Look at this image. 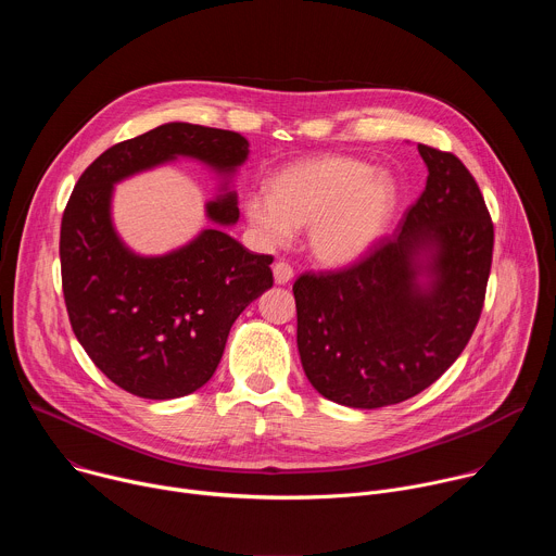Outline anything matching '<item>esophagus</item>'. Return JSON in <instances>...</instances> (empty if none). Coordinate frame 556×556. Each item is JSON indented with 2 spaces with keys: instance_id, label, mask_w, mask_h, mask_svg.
<instances>
[{
  "instance_id": "esophagus-1",
  "label": "esophagus",
  "mask_w": 556,
  "mask_h": 556,
  "mask_svg": "<svg viewBox=\"0 0 556 556\" xmlns=\"http://www.w3.org/2000/svg\"><path fill=\"white\" fill-rule=\"evenodd\" d=\"M273 275H275V281L277 283H288L290 279H292V275H294V270H292V266L288 264V262H275L273 264Z\"/></svg>"
}]
</instances>
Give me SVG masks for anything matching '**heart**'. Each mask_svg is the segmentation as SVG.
Wrapping results in <instances>:
<instances>
[{"label": "heart", "mask_w": 556, "mask_h": 556, "mask_svg": "<svg viewBox=\"0 0 556 556\" xmlns=\"http://www.w3.org/2000/svg\"><path fill=\"white\" fill-rule=\"evenodd\" d=\"M395 206V185L348 155L292 163L270 178L268 193L247 200L249 224L268 247L286 244L307 226V247L324 264H350L382 235Z\"/></svg>", "instance_id": "1"}]
</instances>
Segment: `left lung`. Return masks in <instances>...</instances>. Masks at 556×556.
Instances as JSON below:
<instances>
[{
	"instance_id": "8db88e82",
	"label": "left lung",
	"mask_w": 556,
	"mask_h": 556,
	"mask_svg": "<svg viewBox=\"0 0 556 556\" xmlns=\"http://www.w3.org/2000/svg\"><path fill=\"white\" fill-rule=\"evenodd\" d=\"M418 151L427 187L395 232L354 264L292 286L303 371L345 407L414 399L455 363L484 307L495 242L484 195L457 155Z\"/></svg>"
}]
</instances>
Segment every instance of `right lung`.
I'll list each match as a JSON object with an SVG mask.
<instances>
[{
    "mask_svg": "<svg viewBox=\"0 0 556 556\" xmlns=\"http://www.w3.org/2000/svg\"><path fill=\"white\" fill-rule=\"evenodd\" d=\"M178 155L232 174L247 161L249 140L191 123L123 140L81 174L61 219V283L74 337L114 384L149 401L200 389L237 316L273 286V255L251 253L219 228L163 257L134 255L118 240L110 217L114 185ZM206 215L235 224L237 195L208 202Z\"/></svg>",
    "mask_w": 556,
    "mask_h": 556,
    "instance_id": "right-lung-1",
    "label": "right lung"
}]
</instances>
